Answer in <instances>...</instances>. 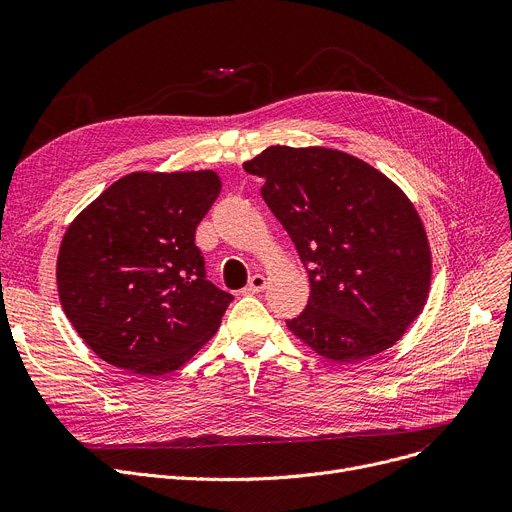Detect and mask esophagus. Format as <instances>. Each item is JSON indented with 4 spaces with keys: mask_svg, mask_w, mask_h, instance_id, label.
I'll return each instance as SVG.
<instances>
[{
    "mask_svg": "<svg viewBox=\"0 0 512 512\" xmlns=\"http://www.w3.org/2000/svg\"><path fill=\"white\" fill-rule=\"evenodd\" d=\"M265 286H267V280H265L261 274H255L242 292H245V294H257V292H261Z\"/></svg>",
    "mask_w": 512,
    "mask_h": 512,
    "instance_id": "esophagus-1",
    "label": "esophagus"
}]
</instances>
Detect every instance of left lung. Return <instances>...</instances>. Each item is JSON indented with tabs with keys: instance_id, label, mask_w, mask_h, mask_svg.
Segmentation results:
<instances>
[{
	"instance_id": "8db88e82",
	"label": "left lung",
	"mask_w": 512,
	"mask_h": 512,
	"mask_svg": "<svg viewBox=\"0 0 512 512\" xmlns=\"http://www.w3.org/2000/svg\"><path fill=\"white\" fill-rule=\"evenodd\" d=\"M309 272L288 330L321 357L355 363L394 346L425 307L432 249L411 199L367 161L274 145L242 164Z\"/></svg>"
}]
</instances>
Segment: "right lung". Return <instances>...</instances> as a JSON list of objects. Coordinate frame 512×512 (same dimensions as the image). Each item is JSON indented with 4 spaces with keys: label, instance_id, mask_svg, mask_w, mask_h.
<instances>
[{
    "label": "right lung",
    "instance_id": "right-lung-1",
    "mask_svg": "<svg viewBox=\"0 0 512 512\" xmlns=\"http://www.w3.org/2000/svg\"><path fill=\"white\" fill-rule=\"evenodd\" d=\"M220 191L213 170L132 172L72 220L60 303L99 359L159 378L218 332L232 294L205 280L195 230Z\"/></svg>",
    "mask_w": 512,
    "mask_h": 512
}]
</instances>
